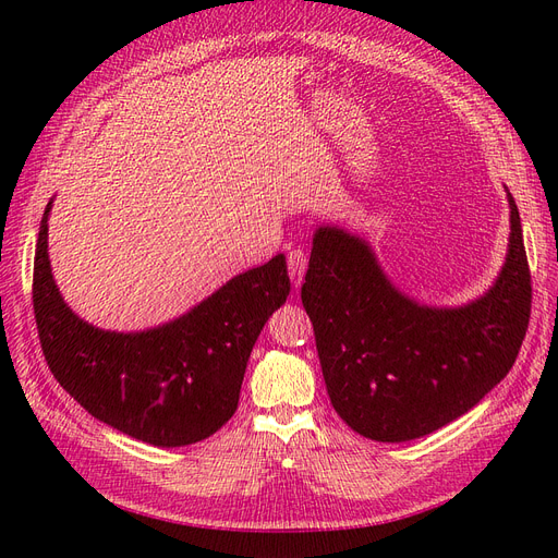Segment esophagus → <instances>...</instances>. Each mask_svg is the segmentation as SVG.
<instances>
[{
	"label": "esophagus",
	"instance_id": "1",
	"mask_svg": "<svg viewBox=\"0 0 558 558\" xmlns=\"http://www.w3.org/2000/svg\"><path fill=\"white\" fill-rule=\"evenodd\" d=\"M305 272H307V253L302 248H293L289 253V275L295 289H300L302 279H305Z\"/></svg>",
	"mask_w": 558,
	"mask_h": 558
}]
</instances>
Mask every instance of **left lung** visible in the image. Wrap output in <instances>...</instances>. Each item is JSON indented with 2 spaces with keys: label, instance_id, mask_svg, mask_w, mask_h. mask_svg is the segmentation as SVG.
Segmentation results:
<instances>
[{
  "label": "left lung",
  "instance_id": "1",
  "mask_svg": "<svg viewBox=\"0 0 558 558\" xmlns=\"http://www.w3.org/2000/svg\"><path fill=\"white\" fill-rule=\"evenodd\" d=\"M488 291L461 307H430L384 275L373 246L337 226L312 240L302 283L335 412L359 435L408 442L451 424L510 373L531 316L521 218Z\"/></svg>",
  "mask_w": 558,
  "mask_h": 558
}]
</instances>
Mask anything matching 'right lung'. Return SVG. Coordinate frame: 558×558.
Segmentation results:
<instances>
[{
	"label": "right lung",
	"instance_id": "right-lung-1",
	"mask_svg": "<svg viewBox=\"0 0 558 558\" xmlns=\"http://www.w3.org/2000/svg\"><path fill=\"white\" fill-rule=\"evenodd\" d=\"M46 205L32 302L50 373L95 418L154 447L205 440L238 410L251 349L291 293L283 253L162 326L102 330L66 305L48 258Z\"/></svg>",
	"mask_w": 558,
	"mask_h": 558
}]
</instances>
